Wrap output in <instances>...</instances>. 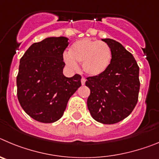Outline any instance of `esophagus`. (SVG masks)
<instances>
[{"instance_id": "obj_1", "label": "esophagus", "mask_w": 159, "mask_h": 159, "mask_svg": "<svg viewBox=\"0 0 159 159\" xmlns=\"http://www.w3.org/2000/svg\"><path fill=\"white\" fill-rule=\"evenodd\" d=\"M81 85H85V79L84 78H81Z\"/></svg>"}]
</instances>
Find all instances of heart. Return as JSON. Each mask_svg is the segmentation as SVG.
<instances>
[{
    "mask_svg": "<svg viewBox=\"0 0 159 159\" xmlns=\"http://www.w3.org/2000/svg\"><path fill=\"white\" fill-rule=\"evenodd\" d=\"M111 50L104 42L92 39H81L70 46L63 59L70 68L76 70L81 62L83 71L91 77L99 76L108 70L111 61Z\"/></svg>",
    "mask_w": 159,
    "mask_h": 159,
    "instance_id": "1",
    "label": "heart"
}]
</instances>
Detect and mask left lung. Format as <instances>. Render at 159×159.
Segmentation results:
<instances>
[{
  "label": "left lung",
  "mask_w": 159,
  "mask_h": 159,
  "mask_svg": "<svg viewBox=\"0 0 159 159\" xmlns=\"http://www.w3.org/2000/svg\"><path fill=\"white\" fill-rule=\"evenodd\" d=\"M111 50V61L99 76L87 78L90 89L87 106L93 118L104 124L123 120L131 114L138 101L139 68L133 55L111 39H102Z\"/></svg>",
  "instance_id": "obj_1"
}]
</instances>
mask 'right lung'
<instances>
[{
	"label": "right lung",
	"instance_id": "right-lung-1",
	"mask_svg": "<svg viewBox=\"0 0 159 159\" xmlns=\"http://www.w3.org/2000/svg\"><path fill=\"white\" fill-rule=\"evenodd\" d=\"M64 36L48 37L31 45L20 61L17 97L28 116L41 123H54L62 116L70 97L81 85V77L63 74Z\"/></svg>",
	"mask_w": 159,
	"mask_h": 159
}]
</instances>
